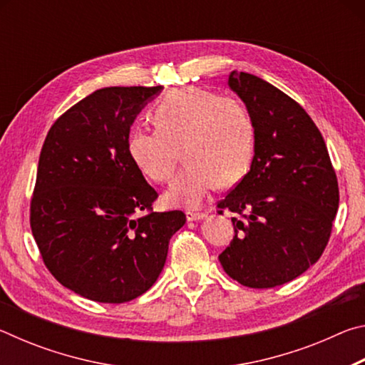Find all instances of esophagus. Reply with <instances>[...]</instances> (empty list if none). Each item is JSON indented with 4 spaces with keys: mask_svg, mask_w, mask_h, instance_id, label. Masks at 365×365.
Instances as JSON below:
<instances>
[{
    "mask_svg": "<svg viewBox=\"0 0 365 365\" xmlns=\"http://www.w3.org/2000/svg\"><path fill=\"white\" fill-rule=\"evenodd\" d=\"M206 217L205 212H196V211H187V219L188 222H197Z\"/></svg>",
    "mask_w": 365,
    "mask_h": 365,
    "instance_id": "esophagus-1",
    "label": "esophagus"
}]
</instances>
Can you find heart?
<instances>
[{
	"label": "heart",
	"instance_id": "1",
	"mask_svg": "<svg viewBox=\"0 0 365 365\" xmlns=\"http://www.w3.org/2000/svg\"><path fill=\"white\" fill-rule=\"evenodd\" d=\"M153 117L158 128H132L127 151L145 177L165 182L174 175L183 150L188 164L164 193L168 205L200 207L219 183L230 187L245 175L255 130L238 100L183 86L165 95Z\"/></svg>",
	"mask_w": 365,
	"mask_h": 365
}]
</instances>
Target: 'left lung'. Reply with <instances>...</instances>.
Masks as SVG:
<instances>
[{
	"label": "left lung",
	"mask_w": 365,
	"mask_h": 365,
	"mask_svg": "<svg viewBox=\"0 0 365 365\" xmlns=\"http://www.w3.org/2000/svg\"><path fill=\"white\" fill-rule=\"evenodd\" d=\"M228 86L255 128L250 172L222 200L235 237L219 256L228 277L250 288L292 282L322 256L338 211V182L325 141L298 103L252 73L233 71Z\"/></svg>",
	"instance_id": "obj_1"
}]
</instances>
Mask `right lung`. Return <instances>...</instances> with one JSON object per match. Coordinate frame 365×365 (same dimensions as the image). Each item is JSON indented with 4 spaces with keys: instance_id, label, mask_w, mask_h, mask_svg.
<instances>
[{
    "instance_id": "obj_1",
    "label": "right lung",
    "mask_w": 365,
    "mask_h": 365,
    "mask_svg": "<svg viewBox=\"0 0 365 365\" xmlns=\"http://www.w3.org/2000/svg\"><path fill=\"white\" fill-rule=\"evenodd\" d=\"M163 86H109L78 101L43 143L30 225L43 262L83 298L119 304L148 292L164 269L182 211L151 212L156 190L135 168L127 138ZM148 214L135 218L134 214Z\"/></svg>"
}]
</instances>
